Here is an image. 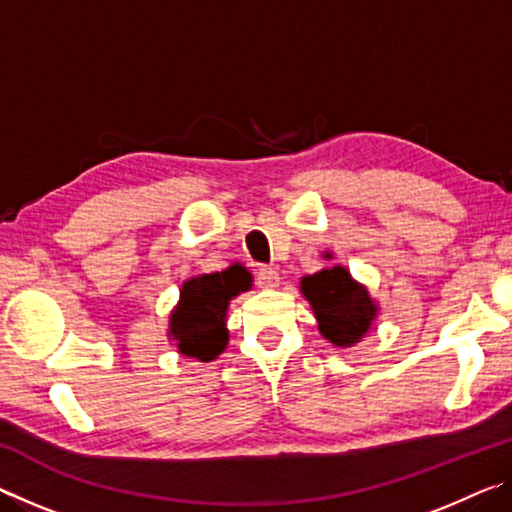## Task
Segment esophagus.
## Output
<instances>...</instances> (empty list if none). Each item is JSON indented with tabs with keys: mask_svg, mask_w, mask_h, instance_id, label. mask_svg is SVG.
<instances>
[{
	"mask_svg": "<svg viewBox=\"0 0 512 512\" xmlns=\"http://www.w3.org/2000/svg\"><path fill=\"white\" fill-rule=\"evenodd\" d=\"M257 284L262 289H275L277 284H280V275H277L275 268L271 266H262L257 271Z\"/></svg>",
	"mask_w": 512,
	"mask_h": 512,
	"instance_id": "1",
	"label": "esophagus"
}]
</instances>
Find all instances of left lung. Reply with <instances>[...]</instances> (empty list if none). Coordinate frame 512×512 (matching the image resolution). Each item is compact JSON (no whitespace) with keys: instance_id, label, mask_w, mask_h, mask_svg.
<instances>
[{"instance_id":"left-lung-1","label":"left lung","mask_w":512,"mask_h":512,"mask_svg":"<svg viewBox=\"0 0 512 512\" xmlns=\"http://www.w3.org/2000/svg\"><path fill=\"white\" fill-rule=\"evenodd\" d=\"M302 293L318 318L320 334L341 348L359 343L377 314L368 291L341 266L302 277Z\"/></svg>"}]
</instances>
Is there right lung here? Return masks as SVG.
<instances>
[{
  "mask_svg": "<svg viewBox=\"0 0 512 512\" xmlns=\"http://www.w3.org/2000/svg\"><path fill=\"white\" fill-rule=\"evenodd\" d=\"M250 273L244 266H230L221 273L198 275L187 280L180 302L171 314L169 332L185 357L212 361L228 343L225 311L228 302L250 289Z\"/></svg>",
  "mask_w": 512,
  "mask_h": 512,
  "instance_id": "right-lung-1",
  "label": "right lung"
}]
</instances>
